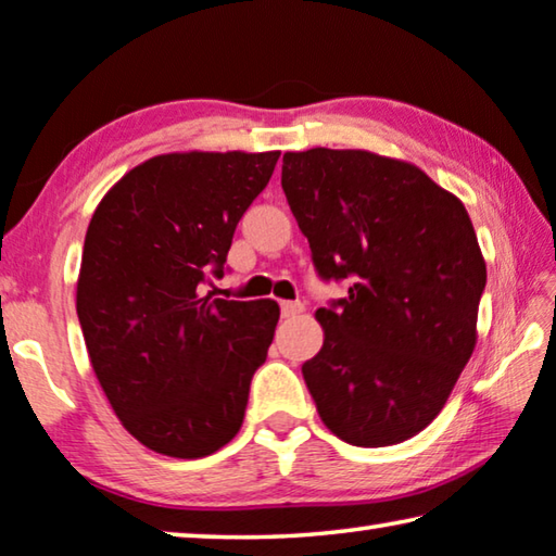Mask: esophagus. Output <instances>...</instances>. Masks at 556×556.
<instances>
[{"label": "esophagus", "mask_w": 556, "mask_h": 556, "mask_svg": "<svg viewBox=\"0 0 556 556\" xmlns=\"http://www.w3.org/2000/svg\"><path fill=\"white\" fill-rule=\"evenodd\" d=\"M304 312V304L302 302H281V316L289 319V316H296Z\"/></svg>", "instance_id": "esophagus-1"}]
</instances>
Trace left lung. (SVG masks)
I'll return each mask as SVG.
<instances>
[{
  "instance_id": "1",
  "label": "left lung",
  "mask_w": 556,
  "mask_h": 556,
  "mask_svg": "<svg viewBox=\"0 0 556 556\" xmlns=\"http://www.w3.org/2000/svg\"><path fill=\"white\" fill-rule=\"evenodd\" d=\"M281 188L321 279L324 346L302 366L324 426L361 447L433 420L478 341L488 269L470 215L420 167L368 151L285 153Z\"/></svg>"
}]
</instances>
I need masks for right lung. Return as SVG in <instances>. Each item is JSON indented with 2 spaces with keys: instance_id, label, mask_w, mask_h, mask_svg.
I'll return each instance as SVG.
<instances>
[{
  "instance_id": "right-lung-1",
  "label": "right lung",
  "mask_w": 556,
  "mask_h": 556,
  "mask_svg": "<svg viewBox=\"0 0 556 556\" xmlns=\"http://www.w3.org/2000/svg\"><path fill=\"white\" fill-rule=\"evenodd\" d=\"M269 153H167L136 165L88 223L76 314L123 428L170 457L213 455L242 428L279 306L200 294L267 188Z\"/></svg>"
}]
</instances>
